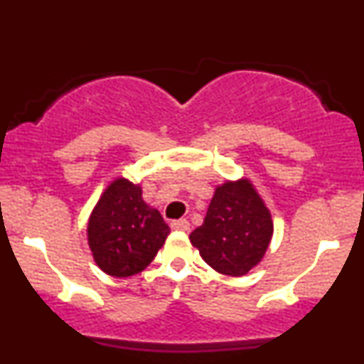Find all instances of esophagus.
<instances>
[{"label":"esophagus","mask_w":364,"mask_h":364,"mask_svg":"<svg viewBox=\"0 0 364 364\" xmlns=\"http://www.w3.org/2000/svg\"><path fill=\"white\" fill-rule=\"evenodd\" d=\"M171 228H173L174 231H190V223H188L186 219H178L171 223Z\"/></svg>","instance_id":"1"}]
</instances>
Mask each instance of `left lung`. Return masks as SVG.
Segmentation results:
<instances>
[{
  "mask_svg": "<svg viewBox=\"0 0 364 364\" xmlns=\"http://www.w3.org/2000/svg\"><path fill=\"white\" fill-rule=\"evenodd\" d=\"M269 208L248 179L217 186L203 224L190 235L200 257L219 274L240 275L262 260L272 240Z\"/></svg>",
  "mask_w": 364,
  "mask_h": 364,
  "instance_id": "1",
  "label": "left lung"
}]
</instances>
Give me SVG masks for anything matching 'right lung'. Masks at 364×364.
<instances>
[{"label":"right lung","mask_w":364,"mask_h":364,"mask_svg":"<svg viewBox=\"0 0 364 364\" xmlns=\"http://www.w3.org/2000/svg\"><path fill=\"white\" fill-rule=\"evenodd\" d=\"M169 225L141 198V188L118 178L106 188L89 219L94 260L112 277L141 272L169 235Z\"/></svg>","instance_id":"1"}]
</instances>
